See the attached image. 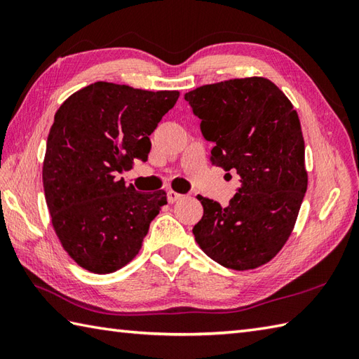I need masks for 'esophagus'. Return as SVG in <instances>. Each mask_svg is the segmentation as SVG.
I'll list each match as a JSON object with an SVG mask.
<instances>
[{
  "label": "esophagus",
  "mask_w": 359,
  "mask_h": 359,
  "mask_svg": "<svg viewBox=\"0 0 359 359\" xmlns=\"http://www.w3.org/2000/svg\"><path fill=\"white\" fill-rule=\"evenodd\" d=\"M182 197H184V196H182L180 193H175V191H172V189H171V191H168V201H170L171 203H172V202H177V201H180Z\"/></svg>",
  "instance_id": "esophagus-1"
}]
</instances>
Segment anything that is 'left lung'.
I'll return each instance as SVG.
<instances>
[{"label": "left lung", "instance_id": "8db88e82", "mask_svg": "<svg viewBox=\"0 0 359 359\" xmlns=\"http://www.w3.org/2000/svg\"><path fill=\"white\" fill-rule=\"evenodd\" d=\"M185 100L201 118L205 140L215 143L211 163L241 179L226 208L197 196L203 216L193 228L196 242L226 269H257L284 247L307 191L297 112L264 77L205 85Z\"/></svg>", "mask_w": 359, "mask_h": 359}]
</instances>
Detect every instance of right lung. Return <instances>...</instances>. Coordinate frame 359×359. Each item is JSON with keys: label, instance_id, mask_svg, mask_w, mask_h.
I'll list each match as a JSON object with an SVG mask.
<instances>
[{"label": "right lung", "instance_id": "obj_1", "mask_svg": "<svg viewBox=\"0 0 359 359\" xmlns=\"http://www.w3.org/2000/svg\"><path fill=\"white\" fill-rule=\"evenodd\" d=\"M179 98L97 81L60 106L46 143L43 185L52 225L75 262L112 273L142 248L166 193H139L121 172L147 162L149 135Z\"/></svg>", "mask_w": 359, "mask_h": 359}]
</instances>
